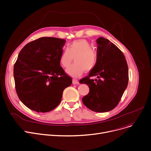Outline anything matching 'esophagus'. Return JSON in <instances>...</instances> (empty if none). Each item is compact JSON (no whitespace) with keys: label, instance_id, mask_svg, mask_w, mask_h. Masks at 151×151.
Returning <instances> with one entry per match:
<instances>
[{"label":"esophagus","instance_id":"1","mask_svg":"<svg viewBox=\"0 0 151 151\" xmlns=\"http://www.w3.org/2000/svg\"><path fill=\"white\" fill-rule=\"evenodd\" d=\"M73 84H74V85H78V84H79V82L77 81V79L73 78Z\"/></svg>","mask_w":151,"mask_h":151}]
</instances>
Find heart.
<instances>
[{
  "instance_id": "obj_1",
  "label": "heart",
  "mask_w": 151,
  "mask_h": 151,
  "mask_svg": "<svg viewBox=\"0 0 151 151\" xmlns=\"http://www.w3.org/2000/svg\"><path fill=\"white\" fill-rule=\"evenodd\" d=\"M75 56L76 63L66 70V73L73 77L81 76L85 70L90 71L96 66L98 58L97 52L85 39L74 41L63 51L60 58L61 65L65 68L69 66Z\"/></svg>"
}]
</instances>
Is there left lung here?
I'll return each mask as SVG.
<instances>
[{
    "instance_id": "8db88e82",
    "label": "left lung",
    "mask_w": 151,
    "mask_h": 151,
    "mask_svg": "<svg viewBox=\"0 0 151 151\" xmlns=\"http://www.w3.org/2000/svg\"><path fill=\"white\" fill-rule=\"evenodd\" d=\"M97 63L89 75L80 81L88 85L90 92L82 98L84 105L96 112L109 111L116 107L128 85L129 69L121 50L109 40L99 37ZM96 76L94 81L91 78Z\"/></svg>"
}]
</instances>
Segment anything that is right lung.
<instances>
[{
    "instance_id": "1",
    "label": "right lung",
    "mask_w": 151,
    "mask_h": 151,
    "mask_svg": "<svg viewBox=\"0 0 151 151\" xmlns=\"http://www.w3.org/2000/svg\"><path fill=\"white\" fill-rule=\"evenodd\" d=\"M64 39L42 37L27 44L14 65L15 88L21 101L29 109L46 113L60 103L72 79L60 66Z\"/></svg>"
}]
</instances>
